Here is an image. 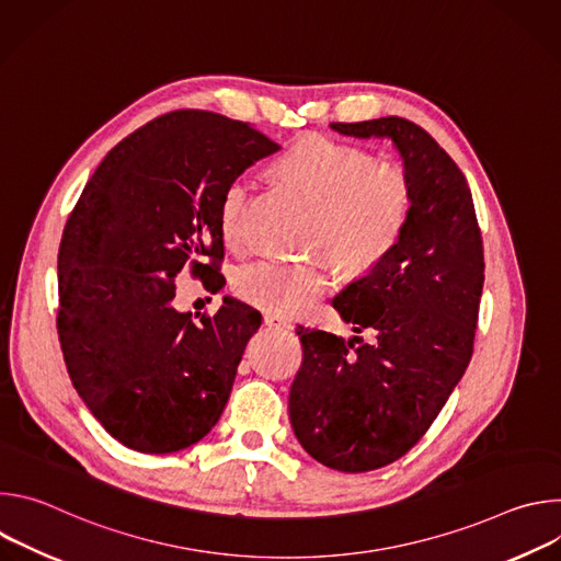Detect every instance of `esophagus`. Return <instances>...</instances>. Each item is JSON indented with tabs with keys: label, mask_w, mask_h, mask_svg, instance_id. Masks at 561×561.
<instances>
[{
	"label": "esophagus",
	"mask_w": 561,
	"mask_h": 561,
	"mask_svg": "<svg viewBox=\"0 0 561 561\" xmlns=\"http://www.w3.org/2000/svg\"><path fill=\"white\" fill-rule=\"evenodd\" d=\"M264 324L271 327V329H288L290 327V319L279 314V312H273V310H266L264 312Z\"/></svg>",
	"instance_id": "34e87169"
}]
</instances>
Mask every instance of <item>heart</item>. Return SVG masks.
Listing matches in <instances>:
<instances>
[{
  "label": "heart",
  "instance_id": "b5f03b06",
  "mask_svg": "<svg viewBox=\"0 0 561 561\" xmlns=\"http://www.w3.org/2000/svg\"><path fill=\"white\" fill-rule=\"evenodd\" d=\"M368 150L312 135L290 146L277 162L312 204L308 244L327 249L342 268L366 273L390 255L402 239L413 195L409 178L392 164H373ZM253 178H232L219 199V228L232 249L247 239V217L253 195ZM333 284V264L327 255L301 262L255 260L239 266L232 279L234 293L249 304L297 314Z\"/></svg>",
  "mask_w": 561,
  "mask_h": 561
}]
</instances>
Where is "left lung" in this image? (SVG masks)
Masks as SVG:
<instances>
[{
    "instance_id": "obj_1",
    "label": "left lung",
    "mask_w": 561,
    "mask_h": 561,
    "mask_svg": "<svg viewBox=\"0 0 561 561\" xmlns=\"http://www.w3.org/2000/svg\"><path fill=\"white\" fill-rule=\"evenodd\" d=\"M348 137H390L404 159L413 206L386 260L335 299L355 333L299 327L304 362L288 413L304 450L335 470L366 472L407 455L461 379L474 344L484 244L472 195L450 154L417 124L379 117L331 124Z\"/></svg>"
}]
</instances>
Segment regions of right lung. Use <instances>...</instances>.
Returning a JSON list of instances; mask_svg holds the SVG:
<instances>
[{"mask_svg":"<svg viewBox=\"0 0 561 561\" xmlns=\"http://www.w3.org/2000/svg\"><path fill=\"white\" fill-rule=\"evenodd\" d=\"M277 150L247 122L173 111L122 139L77 199L57 257V333L77 394L124 446L175 453L221 417L262 314L224 297L195 322L173 306L175 275L191 268L210 293L226 284L221 193Z\"/></svg>","mask_w":561,"mask_h":561,"instance_id":"obj_1","label":"right lung"}]
</instances>
